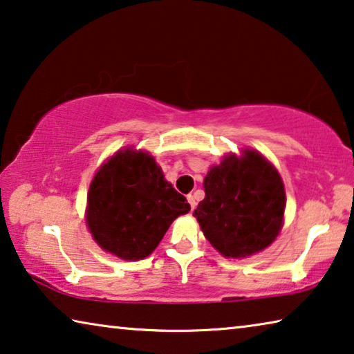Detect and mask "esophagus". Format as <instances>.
<instances>
[{"label":"esophagus","mask_w":354,"mask_h":354,"mask_svg":"<svg viewBox=\"0 0 354 354\" xmlns=\"http://www.w3.org/2000/svg\"><path fill=\"white\" fill-rule=\"evenodd\" d=\"M187 201H189V205H190V207H192V209H195V207H197V200H195V195H187Z\"/></svg>","instance_id":"obj_1"}]
</instances>
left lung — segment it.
<instances>
[{
    "mask_svg": "<svg viewBox=\"0 0 354 354\" xmlns=\"http://www.w3.org/2000/svg\"><path fill=\"white\" fill-rule=\"evenodd\" d=\"M203 187L205 198L194 216L223 257H249L277 238L283 225L285 187L279 171L258 151L223 157L209 168Z\"/></svg>",
    "mask_w": 354,
    "mask_h": 354,
    "instance_id": "obj_1",
    "label": "left lung"
}]
</instances>
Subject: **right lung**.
<instances>
[{
	"label": "right lung",
	"instance_id": "obj_1",
	"mask_svg": "<svg viewBox=\"0 0 354 354\" xmlns=\"http://www.w3.org/2000/svg\"><path fill=\"white\" fill-rule=\"evenodd\" d=\"M190 205L165 181L147 151H118L94 175L88 192L86 223L105 252L142 260L153 252L178 216Z\"/></svg>",
	"mask_w": 354,
	"mask_h": 354
}]
</instances>
